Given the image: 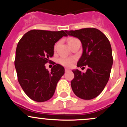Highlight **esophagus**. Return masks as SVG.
<instances>
[{"instance_id": "1", "label": "esophagus", "mask_w": 127, "mask_h": 127, "mask_svg": "<svg viewBox=\"0 0 127 127\" xmlns=\"http://www.w3.org/2000/svg\"><path fill=\"white\" fill-rule=\"evenodd\" d=\"M70 70L68 69V68H65V72H68V71H69Z\"/></svg>"}]
</instances>
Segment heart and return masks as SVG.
<instances>
[{
  "instance_id": "1",
  "label": "heart",
  "mask_w": 127,
  "mask_h": 127,
  "mask_svg": "<svg viewBox=\"0 0 127 127\" xmlns=\"http://www.w3.org/2000/svg\"><path fill=\"white\" fill-rule=\"evenodd\" d=\"M77 39L74 38V37H70V38L68 39V44L69 45L70 43H72L73 42L75 41V40H76ZM58 46V43H56L54 46V49H55L57 48ZM75 59L74 58L72 57H63L60 58L59 60V62L61 64L64 65V66L65 67H70L72 66L73 63L75 62Z\"/></svg>"
}]
</instances>
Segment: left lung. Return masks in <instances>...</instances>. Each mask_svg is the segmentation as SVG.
Here are the masks:
<instances>
[{"label":"left lung","instance_id":"obj_1","mask_svg":"<svg viewBox=\"0 0 127 127\" xmlns=\"http://www.w3.org/2000/svg\"><path fill=\"white\" fill-rule=\"evenodd\" d=\"M65 32L81 40L83 52L77 66L87 67L85 73L78 69L73 70L75 75L71 81L73 91L77 97L84 100L95 98L104 90L110 77L113 64L110 42L104 34L95 28Z\"/></svg>","mask_w":127,"mask_h":127}]
</instances>
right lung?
Masks as SVG:
<instances>
[{
  "mask_svg": "<svg viewBox=\"0 0 127 127\" xmlns=\"http://www.w3.org/2000/svg\"><path fill=\"white\" fill-rule=\"evenodd\" d=\"M67 36L63 30H32L18 42L15 59L18 81L32 100L46 101L54 94L57 84L64 74V68L57 64L49 72L45 64L51 61L49 59L54 55L55 43Z\"/></svg>",
  "mask_w": 127,
  "mask_h": 127,
  "instance_id": "right-lung-1",
  "label": "right lung"
}]
</instances>
